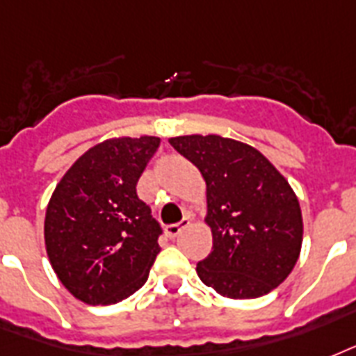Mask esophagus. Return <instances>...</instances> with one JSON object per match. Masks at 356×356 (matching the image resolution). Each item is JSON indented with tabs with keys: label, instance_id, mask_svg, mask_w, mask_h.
Instances as JSON below:
<instances>
[{
	"label": "esophagus",
	"instance_id": "34e87169",
	"mask_svg": "<svg viewBox=\"0 0 356 356\" xmlns=\"http://www.w3.org/2000/svg\"><path fill=\"white\" fill-rule=\"evenodd\" d=\"M186 227H189V219H187V217H184L180 222L169 225V227L165 228V232H167V236H169V238H176V236H178V234H180Z\"/></svg>",
	"mask_w": 356,
	"mask_h": 356
}]
</instances>
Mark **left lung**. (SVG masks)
Segmentation results:
<instances>
[{
    "label": "left lung",
    "instance_id": "obj_1",
    "mask_svg": "<svg viewBox=\"0 0 356 356\" xmlns=\"http://www.w3.org/2000/svg\"><path fill=\"white\" fill-rule=\"evenodd\" d=\"M206 181L213 249L197 264L208 288L256 299L282 284L299 260L301 206L288 180L256 148L221 135L170 137Z\"/></svg>",
    "mask_w": 356,
    "mask_h": 356
}]
</instances>
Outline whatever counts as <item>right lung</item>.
<instances>
[{"label":"right lung","instance_id":"right-lung-1","mask_svg":"<svg viewBox=\"0 0 356 356\" xmlns=\"http://www.w3.org/2000/svg\"><path fill=\"white\" fill-rule=\"evenodd\" d=\"M158 147L152 135L107 139L55 187L44 219L46 252L79 301L115 305L147 282L163 230L135 187Z\"/></svg>","mask_w":356,"mask_h":356}]
</instances>
